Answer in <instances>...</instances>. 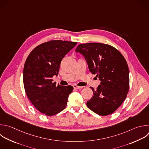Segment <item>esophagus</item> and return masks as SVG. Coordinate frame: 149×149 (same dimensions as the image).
<instances>
[{
    "instance_id": "obj_1",
    "label": "esophagus",
    "mask_w": 149,
    "mask_h": 149,
    "mask_svg": "<svg viewBox=\"0 0 149 149\" xmlns=\"http://www.w3.org/2000/svg\"><path fill=\"white\" fill-rule=\"evenodd\" d=\"M73 86L74 88H77V89H79V88H81V87H82L78 86H76V85H73Z\"/></svg>"
}]
</instances>
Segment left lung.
I'll list each match as a JSON object with an SVG mask.
<instances>
[{"instance_id": "left-lung-1", "label": "left lung", "mask_w": 149, "mask_h": 149, "mask_svg": "<svg viewBox=\"0 0 149 149\" xmlns=\"http://www.w3.org/2000/svg\"><path fill=\"white\" fill-rule=\"evenodd\" d=\"M85 58L90 71L101 81L97 90L90 88L93 96L87 107L99 115L115 112L125 100L129 88V72L127 62L120 52L104 44H81L76 49Z\"/></svg>"}]
</instances>
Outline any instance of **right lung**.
<instances>
[{
	"instance_id": "obj_1",
	"label": "right lung",
	"mask_w": 149,
	"mask_h": 149,
	"mask_svg": "<svg viewBox=\"0 0 149 149\" xmlns=\"http://www.w3.org/2000/svg\"><path fill=\"white\" fill-rule=\"evenodd\" d=\"M77 44L76 42L52 40L36 47L28 56L23 69L26 93L41 113L53 116L66 108L72 86L53 83L64 56Z\"/></svg>"
}]
</instances>
